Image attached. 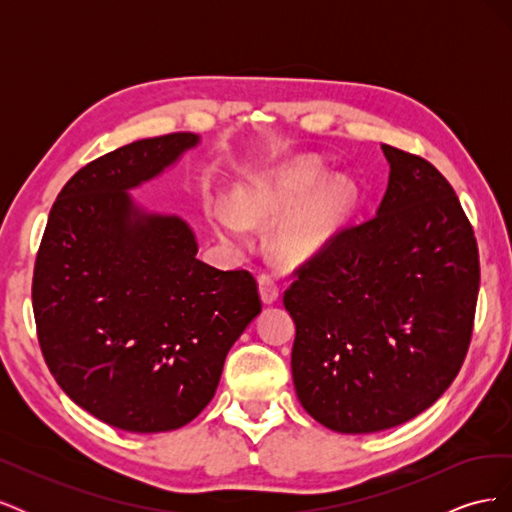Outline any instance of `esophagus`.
<instances>
[{
	"instance_id": "obj_1",
	"label": "esophagus",
	"mask_w": 512,
	"mask_h": 512,
	"mask_svg": "<svg viewBox=\"0 0 512 512\" xmlns=\"http://www.w3.org/2000/svg\"><path fill=\"white\" fill-rule=\"evenodd\" d=\"M258 290H260V299L265 305H273L277 299H280V288H277L273 277H269V275L258 277Z\"/></svg>"
}]
</instances>
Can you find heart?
<instances>
[{
  "instance_id": "b5f03b06",
  "label": "heart",
  "mask_w": 512,
  "mask_h": 512,
  "mask_svg": "<svg viewBox=\"0 0 512 512\" xmlns=\"http://www.w3.org/2000/svg\"><path fill=\"white\" fill-rule=\"evenodd\" d=\"M316 158H299L239 183L232 207L218 203L211 220L220 237L243 241L250 224L285 218L271 232V252L284 265L316 260L337 239L359 207V188L348 177H331Z\"/></svg>"
}]
</instances>
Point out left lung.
<instances>
[{
	"mask_svg": "<svg viewBox=\"0 0 512 512\" xmlns=\"http://www.w3.org/2000/svg\"><path fill=\"white\" fill-rule=\"evenodd\" d=\"M376 218L339 232L299 271L292 382L337 433H376L431 408L459 374L478 297V247L436 166L391 145Z\"/></svg>",
	"mask_w": 512,
	"mask_h": 512,
	"instance_id": "obj_1",
	"label": "left lung"
}]
</instances>
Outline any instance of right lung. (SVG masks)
I'll return each instance as SVG.
<instances>
[{
    "mask_svg": "<svg viewBox=\"0 0 512 512\" xmlns=\"http://www.w3.org/2000/svg\"><path fill=\"white\" fill-rule=\"evenodd\" d=\"M196 145L192 132L143 138L83 166L59 192L36 258L46 365L76 406L123 431L194 421L262 309L250 273L198 260L188 222L132 196Z\"/></svg>",
    "mask_w": 512,
    "mask_h": 512,
    "instance_id": "right-lung-1",
    "label": "right lung"
}]
</instances>
